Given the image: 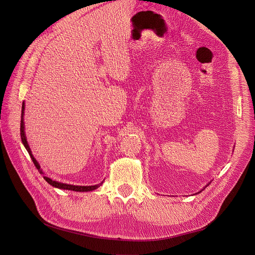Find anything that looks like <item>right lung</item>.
Masks as SVG:
<instances>
[{
    "label": "right lung",
    "mask_w": 255,
    "mask_h": 255,
    "mask_svg": "<svg viewBox=\"0 0 255 255\" xmlns=\"http://www.w3.org/2000/svg\"><path fill=\"white\" fill-rule=\"evenodd\" d=\"M23 111H24V102H22V106H21V120H20V137H21V141L24 145V148L26 149V151L29 152L30 156H31V159L33 160V163L34 165L36 166V168L39 170V172L41 173V175H43V171L40 169V166L38 164V162L36 161V159L34 158V156L32 155V152H31V149L30 146L28 144V141H26V138H25V134H24V123H23ZM44 180L50 184L51 186L53 187H57V188L59 189H66V190H71V191H92V190H95L96 188H98V187L103 183H100V184H97V185H94V186H74V185H69V184H64V183H60V182H57V181H52L51 179H49L48 177L46 176H43Z\"/></svg>",
    "instance_id": "add662e5"
}]
</instances>
